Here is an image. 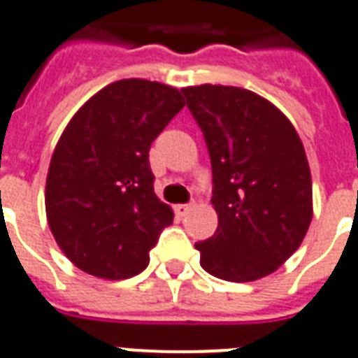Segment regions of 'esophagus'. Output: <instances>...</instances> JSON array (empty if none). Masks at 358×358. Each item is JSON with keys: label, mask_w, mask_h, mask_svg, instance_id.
I'll list each match as a JSON object with an SVG mask.
<instances>
[{"label": "esophagus", "mask_w": 358, "mask_h": 358, "mask_svg": "<svg viewBox=\"0 0 358 358\" xmlns=\"http://www.w3.org/2000/svg\"><path fill=\"white\" fill-rule=\"evenodd\" d=\"M190 208H192L190 204H177L176 206V215H177V217H185V215H187V213L190 211Z\"/></svg>", "instance_id": "obj_1"}]
</instances>
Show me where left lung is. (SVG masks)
Listing matches in <instances>:
<instances>
[{"label":"left lung","mask_w":358,"mask_h":358,"mask_svg":"<svg viewBox=\"0 0 358 358\" xmlns=\"http://www.w3.org/2000/svg\"><path fill=\"white\" fill-rule=\"evenodd\" d=\"M181 91L204 133L219 219L215 234L194 244L200 265L229 282L275 273L313 219L311 169L296 127L254 91L211 83Z\"/></svg>","instance_id":"8db88e82"}]
</instances>
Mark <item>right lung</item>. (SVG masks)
<instances>
[{
  "mask_svg": "<svg viewBox=\"0 0 358 358\" xmlns=\"http://www.w3.org/2000/svg\"><path fill=\"white\" fill-rule=\"evenodd\" d=\"M182 106L171 85L120 80L64 127L47 171L45 213L78 268L106 280L147 268L148 252L173 223V210L154 194L148 150Z\"/></svg>",
  "mask_w": 358,
  "mask_h": 358,
  "instance_id": "obj_1",
  "label": "right lung"
}]
</instances>
